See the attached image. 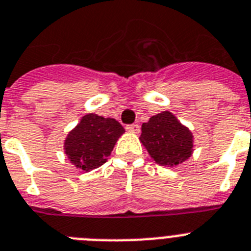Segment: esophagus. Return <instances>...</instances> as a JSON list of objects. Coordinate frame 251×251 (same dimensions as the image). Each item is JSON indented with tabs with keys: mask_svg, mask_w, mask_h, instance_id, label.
I'll use <instances>...</instances> for the list:
<instances>
[{
	"mask_svg": "<svg viewBox=\"0 0 251 251\" xmlns=\"http://www.w3.org/2000/svg\"><path fill=\"white\" fill-rule=\"evenodd\" d=\"M126 130L129 132H139V130H140V126L138 125V124H132V125H127L126 126Z\"/></svg>",
	"mask_w": 251,
	"mask_h": 251,
	"instance_id": "obj_1",
	"label": "esophagus"
}]
</instances>
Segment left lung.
I'll list each match as a JSON object with an SVG mask.
<instances>
[{
  "mask_svg": "<svg viewBox=\"0 0 251 251\" xmlns=\"http://www.w3.org/2000/svg\"><path fill=\"white\" fill-rule=\"evenodd\" d=\"M139 139L155 163L165 167L181 165L194 151L193 132L170 111L157 113L144 122Z\"/></svg>",
  "mask_w": 251,
  "mask_h": 251,
  "instance_id": "8db88e82",
  "label": "left lung"
}]
</instances>
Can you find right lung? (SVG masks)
I'll list each match as a JSON object with an SVG mask.
<instances>
[{
	"instance_id": "1",
	"label": "right lung",
	"mask_w": 251,
	"mask_h": 251,
	"mask_svg": "<svg viewBox=\"0 0 251 251\" xmlns=\"http://www.w3.org/2000/svg\"><path fill=\"white\" fill-rule=\"evenodd\" d=\"M124 132L125 129L115 119L88 113L67 134L64 143L65 154L77 170L89 172L106 163Z\"/></svg>"
}]
</instances>
